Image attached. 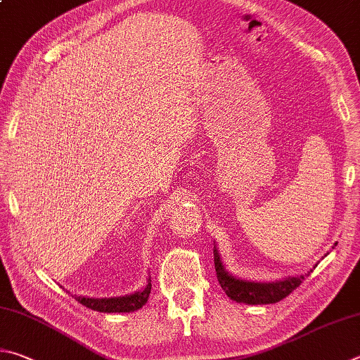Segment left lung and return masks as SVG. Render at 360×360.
Masks as SVG:
<instances>
[{"instance_id": "obj_1", "label": "left lung", "mask_w": 360, "mask_h": 360, "mask_svg": "<svg viewBox=\"0 0 360 360\" xmlns=\"http://www.w3.org/2000/svg\"><path fill=\"white\" fill-rule=\"evenodd\" d=\"M214 264L215 272H217V280L221 286V290L226 292L228 297H231L236 302L250 304V305H263V304H276L278 300L285 299L288 294H291L297 286L304 282L307 276L288 277L285 280H278V282H247V280H240L233 277L231 274L225 271L224 264L220 261L219 250L214 247Z\"/></svg>"}]
</instances>
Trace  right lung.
I'll list each match as a JSON object with an SVG mask.
<instances>
[{
    "label": "right lung",
    "instance_id": "obj_1",
    "mask_svg": "<svg viewBox=\"0 0 360 360\" xmlns=\"http://www.w3.org/2000/svg\"><path fill=\"white\" fill-rule=\"evenodd\" d=\"M149 292H151V280H148V285L145 290L136 291L134 294H127V296L121 297H83V296H74L82 305L88 307L91 310L102 311V313H129L141 309L143 305L148 302Z\"/></svg>",
    "mask_w": 360,
    "mask_h": 360
}]
</instances>
